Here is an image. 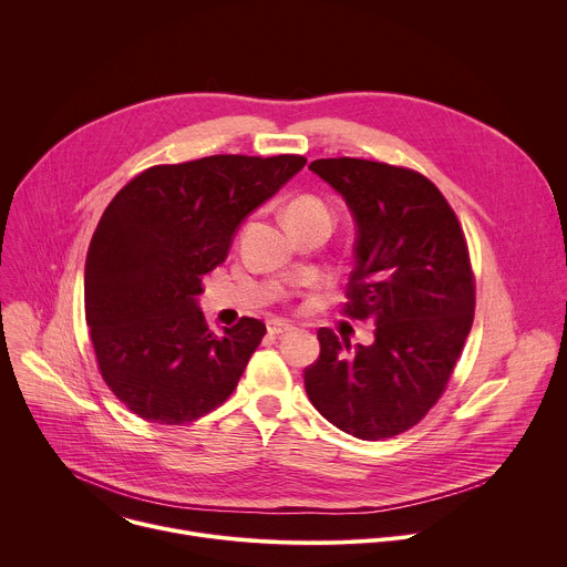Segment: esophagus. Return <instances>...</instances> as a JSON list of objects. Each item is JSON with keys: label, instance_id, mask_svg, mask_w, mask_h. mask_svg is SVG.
I'll list each match as a JSON object with an SVG mask.
<instances>
[{"label": "esophagus", "instance_id": "34e87169", "mask_svg": "<svg viewBox=\"0 0 567 567\" xmlns=\"http://www.w3.org/2000/svg\"><path fill=\"white\" fill-rule=\"evenodd\" d=\"M267 330H269V334L278 337V334H287V332H291L293 328L289 326L287 320H280V318H271V320L267 322Z\"/></svg>", "mask_w": 567, "mask_h": 567}]
</instances>
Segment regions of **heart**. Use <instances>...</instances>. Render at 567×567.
Wrapping results in <instances>:
<instances>
[{"label":"heart","instance_id":"b5f03b06","mask_svg":"<svg viewBox=\"0 0 567 567\" xmlns=\"http://www.w3.org/2000/svg\"><path fill=\"white\" fill-rule=\"evenodd\" d=\"M289 217H330V210L322 204V199L313 195H300L289 204L287 219Z\"/></svg>","mask_w":567,"mask_h":567}]
</instances>
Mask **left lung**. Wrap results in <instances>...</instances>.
I'll return each mask as SVG.
<instances>
[{
  "mask_svg": "<svg viewBox=\"0 0 567 567\" xmlns=\"http://www.w3.org/2000/svg\"><path fill=\"white\" fill-rule=\"evenodd\" d=\"M309 171L339 190L357 221L343 316L374 322L352 348L320 328L305 368L313 409L359 440L420 424L444 394L473 326L475 278L464 230L422 173L368 158H316Z\"/></svg>",
  "mask_w": 567,
  "mask_h": 567,
  "instance_id": "8db88e82",
  "label": "left lung"
}]
</instances>
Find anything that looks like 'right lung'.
<instances>
[{
  "label": "right lung",
  "instance_id": "right-lung-1",
  "mask_svg": "<svg viewBox=\"0 0 567 567\" xmlns=\"http://www.w3.org/2000/svg\"><path fill=\"white\" fill-rule=\"evenodd\" d=\"M305 164L213 154L152 166L105 208L85 262V318L103 381L141 420L182 426L235 390L265 322L241 316L215 334L195 298L241 219Z\"/></svg>",
  "mask_w": 567,
  "mask_h": 567
}]
</instances>
